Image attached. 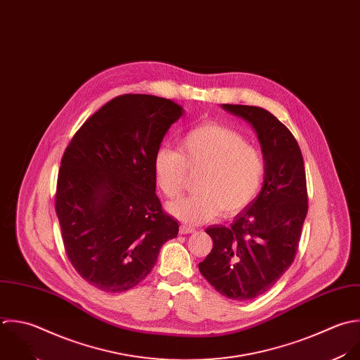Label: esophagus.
Returning <instances> with one entry per match:
<instances>
[{"label": "esophagus", "mask_w": 360, "mask_h": 360, "mask_svg": "<svg viewBox=\"0 0 360 360\" xmlns=\"http://www.w3.org/2000/svg\"><path fill=\"white\" fill-rule=\"evenodd\" d=\"M193 231H195V229L191 227V226H188V224H181V227H179V233H181V234H191V233H193Z\"/></svg>", "instance_id": "34e87169"}]
</instances>
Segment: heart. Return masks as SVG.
Returning <instances> with one entry per match:
<instances>
[{
  "label": "heart",
  "instance_id": "heart-1",
  "mask_svg": "<svg viewBox=\"0 0 360 360\" xmlns=\"http://www.w3.org/2000/svg\"><path fill=\"white\" fill-rule=\"evenodd\" d=\"M153 171L157 186L168 199L184 192L188 171H200L198 192L168 207L179 220L198 224L221 212L231 216L245 209L259 192L265 161L261 151L236 130L205 123L179 139L178 151L160 147L153 158Z\"/></svg>",
  "mask_w": 360,
  "mask_h": 360
}]
</instances>
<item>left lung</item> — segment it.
<instances>
[{
  "label": "left lung",
  "mask_w": 360,
  "mask_h": 360,
  "mask_svg": "<svg viewBox=\"0 0 360 360\" xmlns=\"http://www.w3.org/2000/svg\"><path fill=\"white\" fill-rule=\"evenodd\" d=\"M258 133L265 158L261 193L230 227L212 226L210 254L199 264L205 279L223 296L251 300L268 292L297 254L309 210L304 161L292 131L269 110L224 103Z\"/></svg>",
  "instance_id": "obj_1"
}]
</instances>
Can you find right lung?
Here are the masks:
<instances>
[{"mask_svg": "<svg viewBox=\"0 0 360 360\" xmlns=\"http://www.w3.org/2000/svg\"><path fill=\"white\" fill-rule=\"evenodd\" d=\"M181 116L171 99L119 95L85 120L63 154L54 207L64 250L99 290L139 285L179 231L155 193L153 158Z\"/></svg>", "mask_w": 360, "mask_h": 360, "instance_id": "1", "label": "right lung"}]
</instances>
